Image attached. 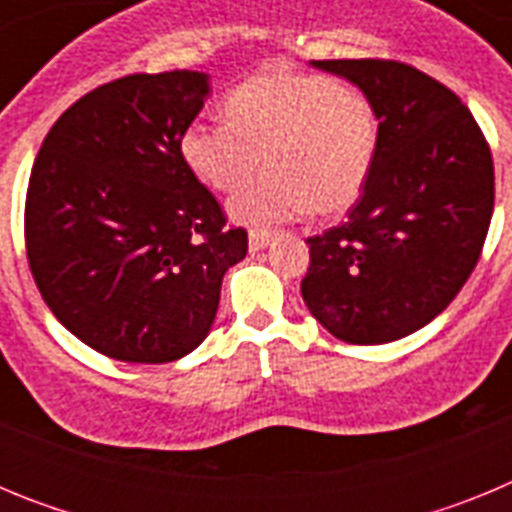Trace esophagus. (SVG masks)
Instances as JSON below:
<instances>
[{"label": "esophagus", "mask_w": 512, "mask_h": 512, "mask_svg": "<svg viewBox=\"0 0 512 512\" xmlns=\"http://www.w3.org/2000/svg\"><path fill=\"white\" fill-rule=\"evenodd\" d=\"M269 241L271 233H266V230H251V233H248V248H251V251H261V248L269 246Z\"/></svg>", "instance_id": "obj_1"}]
</instances>
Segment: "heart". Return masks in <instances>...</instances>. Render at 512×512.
Returning a JSON list of instances; mask_svg holds the SVG:
<instances>
[{
    "instance_id": "heart-1",
    "label": "heart",
    "mask_w": 512,
    "mask_h": 512,
    "mask_svg": "<svg viewBox=\"0 0 512 512\" xmlns=\"http://www.w3.org/2000/svg\"><path fill=\"white\" fill-rule=\"evenodd\" d=\"M225 115L189 122L179 151L217 192L248 179L264 153L266 169L230 197V215L248 228L266 230L307 210L341 215L374 171L382 138L377 107L361 89L330 76H251L228 94Z\"/></svg>"
}]
</instances>
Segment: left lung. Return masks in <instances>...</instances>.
Instances as JSON below:
<instances>
[{"instance_id":"left-lung-1","label":"left lung","mask_w":512,"mask_h":512,"mask_svg":"<svg viewBox=\"0 0 512 512\" xmlns=\"http://www.w3.org/2000/svg\"><path fill=\"white\" fill-rule=\"evenodd\" d=\"M312 66L372 99L382 138L346 223L307 238L302 300L341 341H397L441 315L477 266L495 207L490 143L467 104L415 66L390 58Z\"/></svg>"}]
</instances>
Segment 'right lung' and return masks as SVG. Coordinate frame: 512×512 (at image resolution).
<instances>
[{"label": "right lung", "instance_id": "right-lung-1", "mask_svg": "<svg viewBox=\"0 0 512 512\" xmlns=\"http://www.w3.org/2000/svg\"><path fill=\"white\" fill-rule=\"evenodd\" d=\"M207 76L130 74L76 99L45 135L25 197V251L45 305L99 354L182 359L210 333L246 228L184 164Z\"/></svg>", "mask_w": 512, "mask_h": 512}]
</instances>
